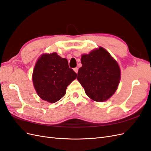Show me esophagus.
I'll return each instance as SVG.
<instances>
[{
  "label": "esophagus",
  "instance_id": "obj_1",
  "mask_svg": "<svg viewBox=\"0 0 151 151\" xmlns=\"http://www.w3.org/2000/svg\"><path fill=\"white\" fill-rule=\"evenodd\" d=\"M74 70L75 71V72H76V73H77L78 72V68L77 67H76V68H74Z\"/></svg>",
  "mask_w": 151,
  "mask_h": 151
}]
</instances>
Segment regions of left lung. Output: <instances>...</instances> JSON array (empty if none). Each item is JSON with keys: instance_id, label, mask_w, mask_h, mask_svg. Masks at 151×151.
Here are the masks:
<instances>
[{"instance_id": "8db88e82", "label": "left lung", "mask_w": 151, "mask_h": 151, "mask_svg": "<svg viewBox=\"0 0 151 151\" xmlns=\"http://www.w3.org/2000/svg\"><path fill=\"white\" fill-rule=\"evenodd\" d=\"M77 79L86 94L95 101L103 102L112 96L120 80V69L117 62L106 50L99 47L81 60Z\"/></svg>"}]
</instances>
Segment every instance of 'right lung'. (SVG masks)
Listing matches in <instances>:
<instances>
[{
  "instance_id": "1",
  "label": "right lung",
  "mask_w": 151,
  "mask_h": 151,
  "mask_svg": "<svg viewBox=\"0 0 151 151\" xmlns=\"http://www.w3.org/2000/svg\"><path fill=\"white\" fill-rule=\"evenodd\" d=\"M77 77L68 67L66 58L57 54H43L36 63L33 82L39 96L49 103H55L64 96L67 87Z\"/></svg>"
}]
</instances>
